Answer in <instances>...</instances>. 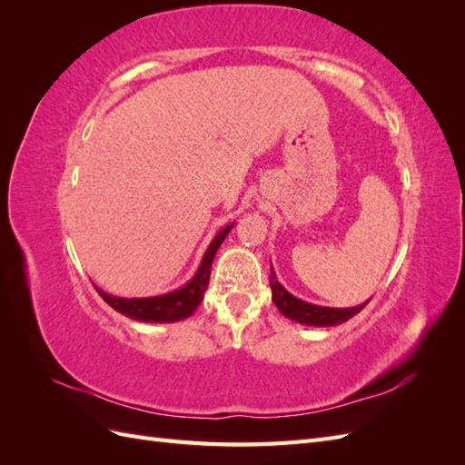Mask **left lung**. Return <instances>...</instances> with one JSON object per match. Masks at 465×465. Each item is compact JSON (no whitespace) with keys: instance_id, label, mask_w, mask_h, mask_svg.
Instances as JSON below:
<instances>
[{"instance_id":"left-lung-1","label":"left lung","mask_w":465,"mask_h":465,"mask_svg":"<svg viewBox=\"0 0 465 465\" xmlns=\"http://www.w3.org/2000/svg\"><path fill=\"white\" fill-rule=\"evenodd\" d=\"M270 287H272V301L275 302L277 311L289 320L304 323V326H318V328L340 326V323L359 314L371 301L369 299L367 302H362L359 306H351V308H330V306H318L312 302L301 301L297 297H292V294L279 283L273 267L270 275Z\"/></svg>"}]
</instances>
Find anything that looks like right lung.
I'll list each match as a JSON object with an SVG mask.
<instances>
[{"label": "right lung", "instance_id": "1", "mask_svg": "<svg viewBox=\"0 0 465 465\" xmlns=\"http://www.w3.org/2000/svg\"><path fill=\"white\" fill-rule=\"evenodd\" d=\"M232 227L234 223L215 234V238L211 241V244L205 250L198 272H195V275L184 287L166 294H157V297H147V299H124V297H114V294H108L103 289H98L96 285L94 289L106 301V304H110L116 312L128 316L132 320L149 322V323H171V322L184 320L192 316L195 312V308H198L200 302L203 301V292L207 291V285H209L211 263H213L219 246L223 244V241L227 238Z\"/></svg>", "mask_w": 465, "mask_h": 465}]
</instances>
